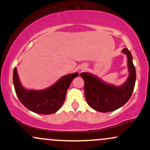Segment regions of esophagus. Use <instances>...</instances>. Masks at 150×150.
Here are the masks:
<instances>
[{
    "mask_svg": "<svg viewBox=\"0 0 150 150\" xmlns=\"http://www.w3.org/2000/svg\"><path fill=\"white\" fill-rule=\"evenodd\" d=\"M81 69H82V70H85V67H82V68H81Z\"/></svg>",
    "mask_w": 150,
    "mask_h": 150,
    "instance_id": "obj_1",
    "label": "esophagus"
}]
</instances>
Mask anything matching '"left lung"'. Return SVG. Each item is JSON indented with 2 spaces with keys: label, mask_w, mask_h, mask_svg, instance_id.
Wrapping results in <instances>:
<instances>
[{
  "label": "left lung",
  "mask_w": 150,
  "mask_h": 150,
  "mask_svg": "<svg viewBox=\"0 0 150 150\" xmlns=\"http://www.w3.org/2000/svg\"><path fill=\"white\" fill-rule=\"evenodd\" d=\"M123 53L128 57L130 75L125 83L120 87L104 83L97 77L87 73L80 76L85 82V95L87 104L93 109L100 112H109L118 109L130 99L133 92L136 80L135 68L132 57L128 49H123Z\"/></svg>",
  "instance_id": "obj_1"
}]
</instances>
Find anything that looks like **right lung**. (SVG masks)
I'll return each instance as SVG.
<instances>
[{
    "label": "right lung",
    "instance_id": "obj_1",
    "mask_svg": "<svg viewBox=\"0 0 150 150\" xmlns=\"http://www.w3.org/2000/svg\"><path fill=\"white\" fill-rule=\"evenodd\" d=\"M78 73L61 77L55 85L44 90H27L20 84L16 68L13 70V83L19 100L26 108L34 113L51 114L56 113L63 105L67 90Z\"/></svg>",
    "mask_w": 150,
    "mask_h": 150
}]
</instances>
